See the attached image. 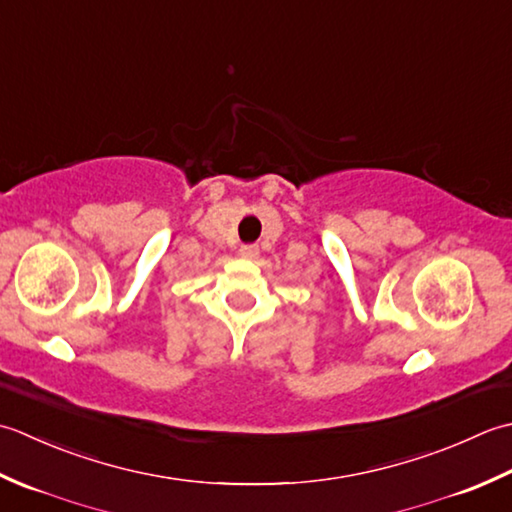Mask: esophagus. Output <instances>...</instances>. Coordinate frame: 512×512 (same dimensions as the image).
Returning a JSON list of instances; mask_svg holds the SVG:
<instances>
[{"mask_svg": "<svg viewBox=\"0 0 512 512\" xmlns=\"http://www.w3.org/2000/svg\"><path fill=\"white\" fill-rule=\"evenodd\" d=\"M241 256H243V258H249V260L258 258V247H256V245H243V247H241Z\"/></svg>", "mask_w": 512, "mask_h": 512, "instance_id": "esophagus-1", "label": "esophagus"}]
</instances>
